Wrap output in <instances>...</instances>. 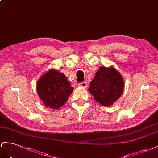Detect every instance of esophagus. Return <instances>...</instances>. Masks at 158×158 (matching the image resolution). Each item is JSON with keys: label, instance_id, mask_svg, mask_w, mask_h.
I'll return each instance as SVG.
<instances>
[{"label": "esophagus", "instance_id": "34e87169", "mask_svg": "<svg viewBox=\"0 0 158 158\" xmlns=\"http://www.w3.org/2000/svg\"><path fill=\"white\" fill-rule=\"evenodd\" d=\"M79 86L84 87V88H86L88 86V84H87V82H82V83H80L79 84Z\"/></svg>", "mask_w": 158, "mask_h": 158}]
</instances>
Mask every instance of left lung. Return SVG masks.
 <instances>
[{
    "instance_id": "left-lung-1",
    "label": "left lung",
    "mask_w": 158,
    "mask_h": 158,
    "mask_svg": "<svg viewBox=\"0 0 158 158\" xmlns=\"http://www.w3.org/2000/svg\"><path fill=\"white\" fill-rule=\"evenodd\" d=\"M124 84L123 77L114 67L101 66L90 83L89 91L97 102L109 106L121 96Z\"/></svg>"
}]
</instances>
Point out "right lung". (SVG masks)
<instances>
[{
	"mask_svg": "<svg viewBox=\"0 0 158 158\" xmlns=\"http://www.w3.org/2000/svg\"><path fill=\"white\" fill-rule=\"evenodd\" d=\"M36 90L45 106L59 109L66 102L73 88L64 73L52 69L39 79Z\"/></svg>",
	"mask_w": 158,
	"mask_h": 158,
	"instance_id": "1",
	"label": "right lung"
}]
</instances>
